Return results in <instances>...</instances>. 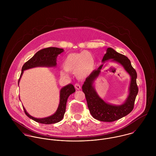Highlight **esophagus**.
Instances as JSON below:
<instances>
[{
	"instance_id": "34e87169",
	"label": "esophagus",
	"mask_w": 156,
	"mask_h": 156,
	"mask_svg": "<svg viewBox=\"0 0 156 156\" xmlns=\"http://www.w3.org/2000/svg\"><path fill=\"white\" fill-rule=\"evenodd\" d=\"M74 87H75V88L76 89H80L81 88V87H80V85L79 83H76L74 85Z\"/></svg>"
}]
</instances>
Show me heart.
<instances>
[{
  "label": "heart",
  "instance_id": "heart-1",
  "mask_svg": "<svg viewBox=\"0 0 156 156\" xmlns=\"http://www.w3.org/2000/svg\"><path fill=\"white\" fill-rule=\"evenodd\" d=\"M95 59L88 51L73 53L68 54L64 60L63 67L67 72L75 73L79 78H83L89 74L94 69ZM62 77H67V72L61 71Z\"/></svg>",
  "mask_w": 156,
  "mask_h": 156
}]
</instances>
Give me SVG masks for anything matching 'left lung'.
I'll return each mask as SVG.
<instances>
[{"instance_id": "8db88e82", "label": "left lung", "mask_w": 156, "mask_h": 156, "mask_svg": "<svg viewBox=\"0 0 156 156\" xmlns=\"http://www.w3.org/2000/svg\"><path fill=\"white\" fill-rule=\"evenodd\" d=\"M111 59L121 64L131 76L130 94L124 104L121 106H113L105 103L98 96L92 87L93 82L99 75L103 65L98 69L94 70L90 73L82 86V90L85 94L88 107L91 115L95 119L103 122H113L130 113L133 109L135 99L138 93V87L136 83L137 73L132 67L129 59L116 52L113 48H108L102 61L105 62Z\"/></svg>"}]
</instances>
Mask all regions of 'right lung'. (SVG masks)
I'll use <instances>...</instances> for the list:
<instances>
[{
  "instance_id": "obj_1",
  "label": "right lung",
  "mask_w": 156,
  "mask_h": 156,
  "mask_svg": "<svg viewBox=\"0 0 156 156\" xmlns=\"http://www.w3.org/2000/svg\"><path fill=\"white\" fill-rule=\"evenodd\" d=\"M63 51L64 50L62 48L57 47H48L39 50L32 58L25 62L23 66L22 73L19 79L18 84L24 70L36 67H55L56 66L57 56ZM75 90H76L74 86L71 84H69L61 89L60 92V103L58 110L54 115L49 117L41 119H38L32 117L27 113L23 106L24 113L29 118L39 123L44 124H51L58 122L61 121L64 118L68 97L71 94L74 93Z\"/></svg>"
}]
</instances>
